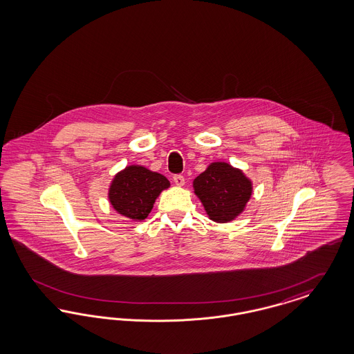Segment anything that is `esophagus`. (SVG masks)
<instances>
[{"instance_id": "1", "label": "esophagus", "mask_w": 354, "mask_h": 354, "mask_svg": "<svg viewBox=\"0 0 354 354\" xmlns=\"http://www.w3.org/2000/svg\"><path fill=\"white\" fill-rule=\"evenodd\" d=\"M174 183L176 184V185H179V187L184 185L183 175H175V176H174Z\"/></svg>"}]
</instances>
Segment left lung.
<instances>
[{"instance_id": "1", "label": "left lung", "mask_w": 354, "mask_h": 354, "mask_svg": "<svg viewBox=\"0 0 354 354\" xmlns=\"http://www.w3.org/2000/svg\"><path fill=\"white\" fill-rule=\"evenodd\" d=\"M195 194L214 222L234 221L252 195V182L226 162H213L194 180Z\"/></svg>"}]
</instances>
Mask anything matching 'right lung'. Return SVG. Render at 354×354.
<instances>
[{
    "label": "right lung",
    "mask_w": 354,
    "mask_h": 354,
    "mask_svg": "<svg viewBox=\"0 0 354 354\" xmlns=\"http://www.w3.org/2000/svg\"><path fill=\"white\" fill-rule=\"evenodd\" d=\"M169 187L170 182L162 174L132 165L115 175L109 188V200L119 214L142 221L151 212L160 192Z\"/></svg>",
    "instance_id": "right-lung-1"
}]
</instances>
